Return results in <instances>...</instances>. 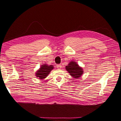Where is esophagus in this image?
I'll return each instance as SVG.
<instances>
[{
	"instance_id": "obj_1",
	"label": "esophagus",
	"mask_w": 121,
	"mask_h": 121,
	"mask_svg": "<svg viewBox=\"0 0 121 121\" xmlns=\"http://www.w3.org/2000/svg\"><path fill=\"white\" fill-rule=\"evenodd\" d=\"M57 69H60L61 68H62V64H59V65H57Z\"/></svg>"
}]
</instances>
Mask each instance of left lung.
<instances>
[{
	"mask_svg": "<svg viewBox=\"0 0 121 121\" xmlns=\"http://www.w3.org/2000/svg\"><path fill=\"white\" fill-rule=\"evenodd\" d=\"M65 69L73 78H79L82 76L84 71L82 67L74 61H70L69 64L65 66Z\"/></svg>",
	"mask_w": 121,
	"mask_h": 121,
	"instance_id": "obj_1",
	"label": "left lung"
}]
</instances>
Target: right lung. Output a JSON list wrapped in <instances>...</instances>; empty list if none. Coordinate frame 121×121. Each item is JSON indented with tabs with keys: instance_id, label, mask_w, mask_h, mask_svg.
<instances>
[{
	"instance_id": "1",
	"label": "right lung",
	"mask_w": 121,
	"mask_h": 121,
	"mask_svg": "<svg viewBox=\"0 0 121 121\" xmlns=\"http://www.w3.org/2000/svg\"><path fill=\"white\" fill-rule=\"evenodd\" d=\"M53 68H54V67L53 65H48L47 64H44L41 65L40 68L36 71V73H35L36 77L40 80H43V79L47 78Z\"/></svg>"
}]
</instances>
